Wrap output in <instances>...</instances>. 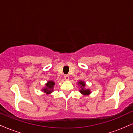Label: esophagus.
Here are the masks:
<instances>
[{
	"instance_id": "1",
	"label": "esophagus",
	"mask_w": 133,
	"mask_h": 133,
	"mask_svg": "<svg viewBox=\"0 0 133 133\" xmlns=\"http://www.w3.org/2000/svg\"><path fill=\"white\" fill-rule=\"evenodd\" d=\"M64 79L65 81H69V76L68 75H65Z\"/></svg>"
}]
</instances>
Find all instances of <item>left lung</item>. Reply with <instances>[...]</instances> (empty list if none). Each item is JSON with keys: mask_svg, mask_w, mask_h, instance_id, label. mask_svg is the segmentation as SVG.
Here are the masks:
<instances>
[{"mask_svg": "<svg viewBox=\"0 0 133 133\" xmlns=\"http://www.w3.org/2000/svg\"><path fill=\"white\" fill-rule=\"evenodd\" d=\"M77 84L79 86V92L81 93L84 96H88L91 93V89L85 88L86 84V82H84L83 81H79L78 82H77Z\"/></svg>", "mask_w": 133, "mask_h": 133, "instance_id": "1", "label": "left lung"}]
</instances>
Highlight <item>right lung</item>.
I'll list each match as a JSON object with an SVG mask.
<instances>
[{"mask_svg":"<svg viewBox=\"0 0 133 133\" xmlns=\"http://www.w3.org/2000/svg\"><path fill=\"white\" fill-rule=\"evenodd\" d=\"M55 82L53 81H48L47 83L45 84V86L42 89V92H44L47 94H51L54 91V87Z\"/></svg>","mask_w":133,"mask_h":133,"instance_id":"1","label":"right lung"}]
</instances>
